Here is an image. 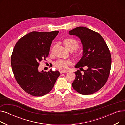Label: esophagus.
<instances>
[{
  "label": "esophagus",
  "mask_w": 125,
  "mask_h": 125,
  "mask_svg": "<svg viewBox=\"0 0 125 125\" xmlns=\"http://www.w3.org/2000/svg\"><path fill=\"white\" fill-rule=\"evenodd\" d=\"M60 73H67V71H61V70H60Z\"/></svg>",
  "instance_id": "obj_1"
}]
</instances>
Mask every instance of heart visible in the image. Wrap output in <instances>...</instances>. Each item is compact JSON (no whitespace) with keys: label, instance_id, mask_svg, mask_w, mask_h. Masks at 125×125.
<instances>
[{"label":"heart","instance_id":"heart-1","mask_svg":"<svg viewBox=\"0 0 125 125\" xmlns=\"http://www.w3.org/2000/svg\"><path fill=\"white\" fill-rule=\"evenodd\" d=\"M64 44L65 45V48H66L68 50L70 51H72L75 50L78 46V42H77L73 38H67L65 39L64 41ZM74 56L75 58H78L80 57V54L79 52H76L74 54ZM69 64V62L66 60H59L56 61L54 65L55 67L60 69L62 71H65L67 69L68 65Z\"/></svg>","mask_w":125,"mask_h":125}]
</instances>
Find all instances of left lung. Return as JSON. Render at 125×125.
<instances>
[{
	"label": "left lung",
	"instance_id": "8db88e82",
	"mask_svg": "<svg viewBox=\"0 0 125 125\" xmlns=\"http://www.w3.org/2000/svg\"><path fill=\"white\" fill-rule=\"evenodd\" d=\"M69 34L79 37L83 44V56L75 67L88 68L83 74L79 70L75 72L72 86L82 95L93 94L108 80L111 64L110 51L101 35L87 27H76L69 31Z\"/></svg>",
	"mask_w": 125,
	"mask_h": 125
}]
</instances>
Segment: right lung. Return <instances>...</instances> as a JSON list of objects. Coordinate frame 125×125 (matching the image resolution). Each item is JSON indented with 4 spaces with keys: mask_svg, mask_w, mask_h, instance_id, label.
Here are the masks:
<instances>
[{
    "mask_svg": "<svg viewBox=\"0 0 125 125\" xmlns=\"http://www.w3.org/2000/svg\"><path fill=\"white\" fill-rule=\"evenodd\" d=\"M58 33L31 32L19 39L15 46L11 56L12 72L20 86L32 96L49 93L60 75L57 70H38L39 63L48 57L52 42Z\"/></svg>",
    "mask_w": 125,
    "mask_h": 125,
    "instance_id": "1",
    "label": "right lung"
}]
</instances>
